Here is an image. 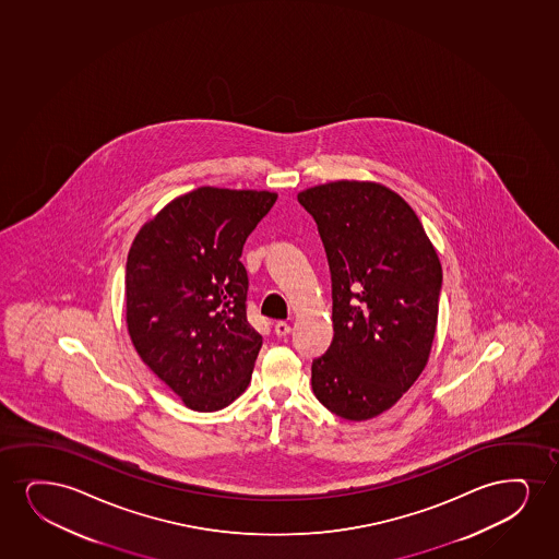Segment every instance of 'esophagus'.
Segmentation results:
<instances>
[{"label": "esophagus", "instance_id": "esophagus-1", "mask_svg": "<svg viewBox=\"0 0 559 559\" xmlns=\"http://www.w3.org/2000/svg\"><path fill=\"white\" fill-rule=\"evenodd\" d=\"M274 331H276L280 338H283V336H289L290 325L285 323V321H277L276 325H274Z\"/></svg>", "mask_w": 559, "mask_h": 559}]
</instances>
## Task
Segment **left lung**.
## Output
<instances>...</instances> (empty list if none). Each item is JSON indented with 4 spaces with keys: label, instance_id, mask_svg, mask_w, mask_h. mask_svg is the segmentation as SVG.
<instances>
[{
    "label": "left lung",
    "instance_id": "left-lung-1",
    "mask_svg": "<svg viewBox=\"0 0 559 559\" xmlns=\"http://www.w3.org/2000/svg\"><path fill=\"white\" fill-rule=\"evenodd\" d=\"M325 246L334 336L311 389L349 421L380 416L424 372L439 318V254L411 205L370 181L298 192Z\"/></svg>",
    "mask_w": 559,
    "mask_h": 559
}]
</instances>
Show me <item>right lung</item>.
<instances>
[{
    "instance_id": "add662e5",
    "label": "right lung",
    "mask_w": 559,
    "mask_h": 559,
    "mask_svg": "<svg viewBox=\"0 0 559 559\" xmlns=\"http://www.w3.org/2000/svg\"><path fill=\"white\" fill-rule=\"evenodd\" d=\"M276 192L200 187L142 226L127 261V325L143 362L197 412L246 391L261 334L241 249Z\"/></svg>"
}]
</instances>
